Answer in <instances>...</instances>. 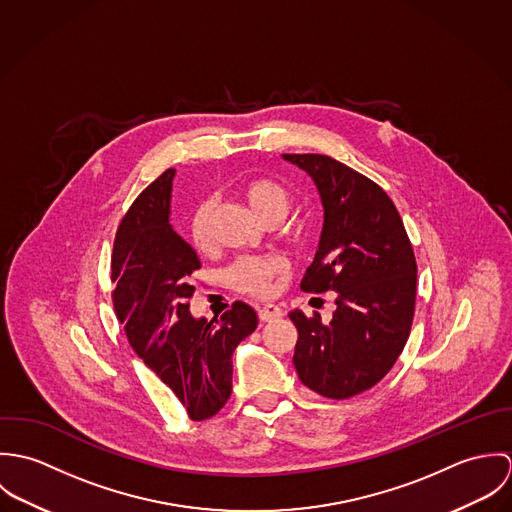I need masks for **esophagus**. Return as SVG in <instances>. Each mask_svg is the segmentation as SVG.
<instances>
[{"label":"esophagus","mask_w":512,"mask_h":512,"mask_svg":"<svg viewBox=\"0 0 512 512\" xmlns=\"http://www.w3.org/2000/svg\"><path fill=\"white\" fill-rule=\"evenodd\" d=\"M258 317H260L262 321H274V319L284 317V311H282V307H278L276 303H266V305L258 307Z\"/></svg>","instance_id":"esophagus-1"}]
</instances>
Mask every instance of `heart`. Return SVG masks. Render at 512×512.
Returning a JSON list of instances; mask_svg holds the SVG:
<instances>
[{
	"label": "heart",
	"instance_id": "1",
	"mask_svg": "<svg viewBox=\"0 0 512 512\" xmlns=\"http://www.w3.org/2000/svg\"><path fill=\"white\" fill-rule=\"evenodd\" d=\"M240 197L248 205V209L262 220H284L292 209V193L286 185L270 177H254L240 185ZM211 215L213 203L201 201L189 220L191 240L197 250L207 252L213 246L211 234ZM286 270V260L280 256L266 258H242L238 260L230 272V284L240 292L252 295H268L272 292V282Z\"/></svg>",
	"mask_w": 512,
	"mask_h": 512
}]
</instances>
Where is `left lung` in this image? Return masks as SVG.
<instances>
[{
    "label": "left lung",
    "instance_id": "1",
    "mask_svg": "<svg viewBox=\"0 0 512 512\" xmlns=\"http://www.w3.org/2000/svg\"><path fill=\"white\" fill-rule=\"evenodd\" d=\"M321 199L323 228L305 292H335L329 323L293 309V365L299 380L327 398L372 388L400 357L414 319L416 258L390 197L365 175L317 153H284Z\"/></svg>",
    "mask_w": 512,
    "mask_h": 512
}]
</instances>
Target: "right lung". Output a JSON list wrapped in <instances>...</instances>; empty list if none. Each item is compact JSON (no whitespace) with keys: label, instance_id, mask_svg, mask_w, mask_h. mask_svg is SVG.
I'll list each match as a JSON object with an SVG mask.
<instances>
[{"label":"right lung","instance_id":"add662e5","mask_svg":"<svg viewBox=\"0 0 512 512\" xmlns=\"http://www.w3.org/2000/svg\"><path fill=\"white\" fill-rule=\"evenodd\" d=\"M175 169L161 173L122 220L112 254L114 309L136 355L177 396L195 422L215 416L232 392V353L258 325L236 301L219 321L193 317L195 248L171 224Z\"/></svg>","mask_w":512,"mask_h":512}]
</instances>
